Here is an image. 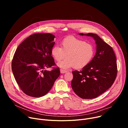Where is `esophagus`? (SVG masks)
<instances>
[{
    "mask_svg": "<svg viewBox=\"0 0 128 128\" xmlns=\"http://www.w3.org/2000/svg\"><path fill=\"white\" fill-rule=\"evenodd\" d=\"M60 73H61V74H64V73H66L67 72V71L63 70H60Z\"/></svg>",
    "mask_w": 128,
    "mask_h": 128,
    "instance_id": "esophagus-1",
    "label": "esophagus"
}]
</instances>
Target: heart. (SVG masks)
<instances>
[{
  "instance_id": "heart-1",
  "label": "heart",
  "mask_w": 128,
  "mask_h": 128,
  "mask_svg": "<svg viewBox=\"0 0 128 128\" xmlns=\"http://www.w3.org/2000/svg\"><path fill=\"white\" fill-rule=\"evenodd\" d=\"M94 48L93 46L84 40L73 36L64 38L60 42V47L54 46L51 50V54L56 61L67 58L57 64L60 68L68 70L74 67L82 69L88 65L92 60Z\"/></svg>"
}]
</instances>
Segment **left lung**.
Wrapping results in <instances>:
<instances>
[{"label":"left lung","mask_w":128,"mask_h":128,"mask_svg":"<svg viewBox=\"0 0 128 128\" xmlns=\"http://www.w3.org/2000/svg\"><path fill=\"white\" fill-rule=\"evenodd\" d=\"M79 35L92 37L95 40L96 54L90 63L81 71L72 72V89L76 94L84 99L97 98L108 90L116 78V58L112 47L98 35L93 33Z\"/></svg>","instance_id":"1"}]
</instances>
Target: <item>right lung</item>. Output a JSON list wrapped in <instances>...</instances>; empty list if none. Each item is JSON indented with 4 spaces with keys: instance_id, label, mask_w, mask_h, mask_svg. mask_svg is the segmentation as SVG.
Returning a JSON list of instances; mask_svg holds the SVG:
<instances>
[{
    "instance_id": "right-lung-1",
    "label": "right lung",
    "mask_w": 128,
    "mask_h": 128,
    "mask_svg": "<svg viewBox=\"0 0 128 128\" xmlns=\"http://www.w3.org/2000/svg\"><path fill=\"white\" fill-rule=\"evenodd\" d=\"M55 36L37 33L25 39L17 48L12 61L13 76L24 93L42 97L48 93L59 77V68L51 71L45 68L54 65L51 50Z\"/></svg>"
}]
</instances>
